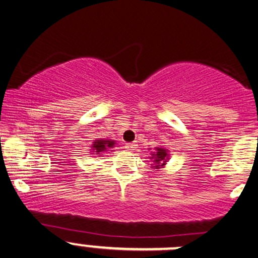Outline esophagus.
Instances as JSON below:
<instances>
[{
    "label": "esophagus",
    "mask_w": 258,
    "mask_h": 258,
    "mask_svg": "<svg viewBox=\"0 0 258 258\" xmlns=\"http://www.w3.org/2000/svg\"><path fill=\"white\" fill-rule=\"evenodd\" d=\"M125 148L128 151H132V152H133V151L136 150V145L135 144H126L125 145Z\"/></svg>",
    "instance_id": "34e87169"
}]
</instances>
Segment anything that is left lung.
<instances>
[{
	"label": "left lung",
	"mask_w": 258,
	"mask_h": 258,
	"mask_svg": "<svg viewBox=\"0 0 258 258\" xmlns=\"http://www.w3.org/2000/svg\"><path fill=\"white\" fill-rule=\"evenodd\" d=\"M169 150L168 148L163 147V146H158L154 147L153 152H151V157L150 159L152 160V169H162L166 165V162L169 160Z\"/></svg>",
	"instance_id": "8db88e82"
}]
</instances>
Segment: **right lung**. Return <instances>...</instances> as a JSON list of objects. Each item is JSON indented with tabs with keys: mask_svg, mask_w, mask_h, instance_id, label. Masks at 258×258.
<instances>
[{
	"mask_svg": "<svg viewBox=\"0 0 258 258\" xmlns=\"http://www.w3.org/2000/svg\"><path fill=\"white\" fill-rule=\"evenodd\" d=\"M114 145H116V141L114 140H104V139H96V140L93 141L92 148H90V152H93L92 154H99L105 153L106 151H108V148H113Z\"/></svg>",
	"mask_w": 258,
	"mask_h": 258,
	"instance_id": "add662e5",
	"label": "right lung"
}]
</instances>
